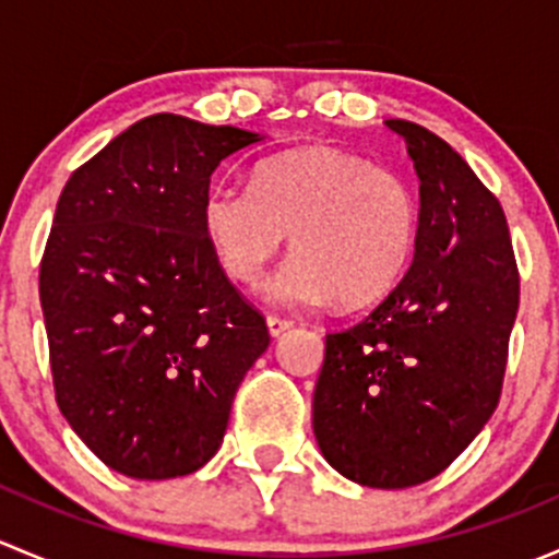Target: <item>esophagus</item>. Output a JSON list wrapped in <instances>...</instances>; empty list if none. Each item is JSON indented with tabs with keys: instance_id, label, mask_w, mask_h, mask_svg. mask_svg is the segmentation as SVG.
Returning a JSON list of instances; mask_svg holds the SVG:
<instances>
[{
	"instance_id": "1",
	"label": "esophagus",
	"mask_w": 559,
	"mask_h": 559,
	"mask_svg": "<svg viewBox=\"0 0 559 559\" xmlns=\"http://www.w3.org/2000/svg\"><path fill=\"white\" fill-rule=\"evenodd\" d=\"M292 326H295V324H292L289 319H281V316H267V330H270V335H273V337L286 335Z\"/></svg>"
}]
</instances>
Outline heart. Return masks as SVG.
Wrapping results in <instances>:
<instances>
[{"label":"heart","mask_w":559,"mask_h":559,"mask_svg":"<svg viewBox=\"0 0 559 559\" xmlns=\"http://www.w3.org/2000/svg\"><path fill=\"white\" fill-rule=\"evenodd\" d=\"M200 224L218 267L253 286L289 236L292 257L264 295L278 306H365L397 286L419 243L421 207L400 173L330 145L253 167L251 186H213Z\"/></svg>","instance_id":"b5f03b06"}]
</instances>
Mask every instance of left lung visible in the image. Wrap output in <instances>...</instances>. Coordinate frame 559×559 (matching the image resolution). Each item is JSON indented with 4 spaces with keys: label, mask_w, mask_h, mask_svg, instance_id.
I'll return each mask as SVG.
<instances>
[{
    "label": "left lung",
    "mask_w": 559,
    "mask_h": 559,
    "mask_svg": "<svg viewBox=\"0 0 559 559\" xmlns=\"http://www.w3.org/2000/svg\"><path fill=\"white\" fill-rule=\"evenodd\" d=\"M419 175L414 262L357 326L326 335L313 392L321 456L348 481H430L498 408L520 273L492 191L419 123L389 118Z\"/></svg>",
    "instance_id": "1"
}]
</instances>
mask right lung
<instances>
[{
  "instance_id": "right-lung-1",
  "label": "right lung",
  "mask_w": 559,
  "mask_h": 559,
  "mask_svg": "<svg viewBox=\"0 0 559 559\" xmlns=\"http://www.w3.org/2000/svg\"><path fill=\"white\" fill-rule=\"evenodd\" d=\"M259 140L159 112L110 140L59 197L39 264L56 403L129 478L200 471L270 346L200 224L211 175Z\"/></svg>"
}]
</instances>
